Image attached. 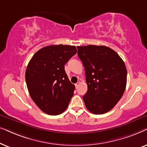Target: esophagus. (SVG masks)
<instances>
[{
	"label": "esophagus",
	"mask_w": 147,
	"mask_h": 147,
	"mask_svg": "<svg viewBox=\"0 0 147 147\" xmlns=\"http://www.w3.org/2000/svg\"><path fill=\"white\" fill-rule=\"evenodd\" d=\"M79 84H80V83H79V82H78V83H76V84H75V87H76V88H77L78 87H79Z\"/></svg>",
	"instance_id": "34e87169"
}]
</instances>
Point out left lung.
<instances>
[{
	"instance_id": "left-lung-1",
	"label": "left lung",
	"mask_w": 147,
	"mask_h": 147,
	"mask_svg": "<svg viewBox=\"0 0 147 147\" xmlns=\"http://www.w3.org/2000/svg\"><path fill=\"white\" fill-rule=\"evenodd\" d=\"M85 70L88 90L83 98L94 114L111 110L122 98L126 86L127 70L120 56L104 46H77Z\"/></svg>"
}]
</instances>
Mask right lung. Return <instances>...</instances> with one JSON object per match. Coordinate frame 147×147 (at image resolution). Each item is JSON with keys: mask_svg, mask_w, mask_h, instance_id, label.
I'll use <instances>...</instances> for the list:
<instances>
[{"mask_svg": "<svg viewBox=\"0 0 147 147\" xmlns=\"http://www.w3.org/2000/svg\"><path fill=\"white\" fill-rule=\"evenodd\" d=\"M77 52L75 46L52 45L40 49L29 61L25 72L27 89L44 113L56 116L67 108L75 87L64 65Z\"/></svg>", "mask_w": 147, "mask_h": 147, "instance_id": "obj_1", "label": "right lung"}]
</instances>
